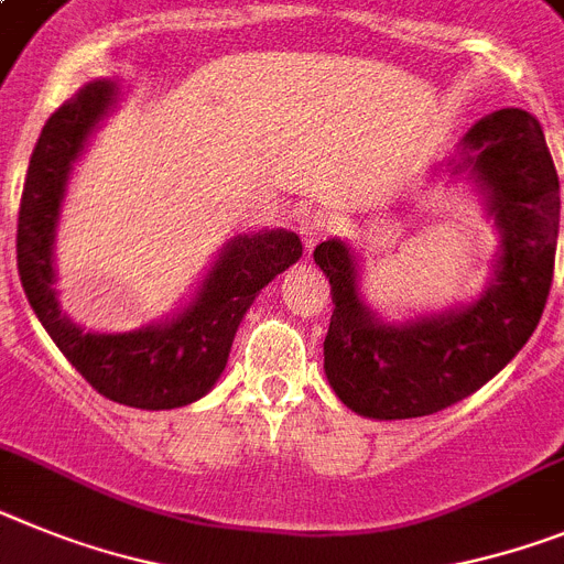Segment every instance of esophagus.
I'll return each mask as SVG.
<instances>
[{
  "label": "esophagus",
  "mask_w": 564,
  "mask_h": 564,
  "mask_svg": "<svg viewBox=\"0 0 564 564\" xmlns=\"http://www.w3.org/2000/svg\"><path fill=\"white\" fill-rule=\"evenodd\" d=\"M330 228V219L325 214H305L300 219V234H302V242H305V248L311 250L316 242H319L322 236L328 234Z\"/></svg>",
  "instance_id": "obj_1"
}]
</instances>
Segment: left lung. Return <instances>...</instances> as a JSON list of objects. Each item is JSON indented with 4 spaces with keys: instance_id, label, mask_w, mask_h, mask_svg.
Returning a JSON list of instances; mask_svg holds the SVG:
<instances>
[{
    "instance_id": "obj_1",
    "label": "left lung",
    "mask_w": 564,
    "mask_h": 564,
    "mask_svg": "<svg viewBox=\"0 0 564 564\" xmlns=\"http://www.w3.org/2000/svg\"><path fill=\"white\" fill-rule=\"evenodd\" d=\"M465 182L499 234L485 288L445 311L388 319L365 300L362 257L330 236L314 259L334 316L325 377L368 420H416L456 405L497 377L545 311L560 236V176L528 110L502 108L470 128L431 180Z\"/></svg>"
}]
</instances>
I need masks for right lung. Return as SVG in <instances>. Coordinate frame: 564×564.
Returning a JSON list of instances; mask_svg holds the SVG:
<instances>
[{"mask_svg": "<svg viewBox=\"0 0 564 564\" xmlns=\"http://www.w3.org/2000/svg\"><path fill=\"white\" fill-rule=\"evenodd\" d=\"M119 99V79L85 82L42 128L19 208V279L42 328L90 388L119 405L171 411L214 391L248 307L302 257V242L285 228L234 234L173 314L113 334L82 328L56 291V230L76 162Z\"/></svg>", "mask_w": 564, "mask_h": 564, "instance_id": "add662e5", "label": "right lung"}]
</instances>
